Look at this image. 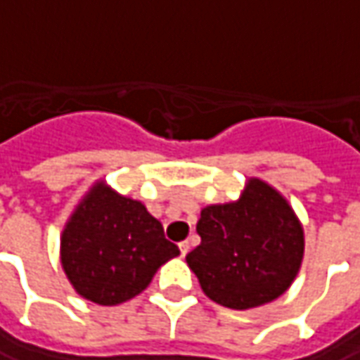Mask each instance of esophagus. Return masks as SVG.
<instances>
[{"label":"esophagus","mask_w":360,"mask_h":360,"mask_svg":"<svg viewBox=\"0 0 360 360\" xmlns=\"http://www.w3.org/2000/svg\"><path fill=\"white\" fill-rule=\"evenodd\" d=\"M189 248H191V245H189V242H181V243H179L181 256H183V258L187 256V252H189Z\"/></svg>","instance_id":"1"}]
</instances>
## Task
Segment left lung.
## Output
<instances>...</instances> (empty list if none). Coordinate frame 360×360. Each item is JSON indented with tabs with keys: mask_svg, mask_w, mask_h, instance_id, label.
<instances>
[{
	"mask_svg": "<svg viewBox=\"0 0 360 360\" xmlns=\"http://www.w3.org/2000/svg\"><path fill=\"white\" fill-rule=\"evenodd\" d=\"M201 243L187 254L205 296L248 310L290 288L304 256V231L274 187L250 179L238 201L207 205L197 221Z\"/></svg>",
	"mask_w": 360,
	"mask_h": 360,
	"instance_id": "obj_1",
	"label": "left lung"
}]
</instances>
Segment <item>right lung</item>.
<instances>
[{
  "label": "right lung",
  "mask_w": 360,
  "mask_h": 360,
  "mask_svg": "<svg viewBox=\"0 0 360 360\" xmlns=\"http://www.w3.org/2000/svg\"><path fill=\"white\" fill-rule=\"evenodd\" d=\"M179 248L141 201L96 183L62 231L60 259L74 290L90 302L115 306L141 294Z\"/></svg>",
  "instance_id": "add662e5"
}]
</instances>
